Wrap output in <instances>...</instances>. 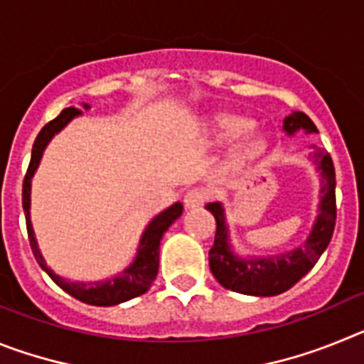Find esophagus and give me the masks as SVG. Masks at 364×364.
<instances>
[{"instance_id": "esophagus-1", "label": "esophagus", "mask_w": 364, "mask_h": 364, "mask_svg": "<svg viewBox=\"0 0 364 364\" xmlns=\"http://www.w3.org/2000/svg\"><path fill=\"white\" fill-rule=\"evenodd\" d=\"M205 200H208V191H205L204 188H193L184 195V205L188 210L198 208V205L204 204Z\"/></svg>"}]
</instances>
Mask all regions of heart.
<instances>
[{
	"mask_svg": "<svg viewBox=\"0 0 364 364\" xmlns=\"http://www.w3.org/2000/svg\"><path fill=\"white\" fill-rule=\"evenodd\" d=\"M252 127V122L240 117H222L220 120H218V134L224 138L239 136V134L246 133V131H250ZM260 149H262V144H260L259 140H253V142L247 144L246 153H260Z\"/></svg>",
	"mask_w": 364,
	"mask_h": 364,
	"instance_id": "heart-1",
	"label": "heart"
}]
</instances>
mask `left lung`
<instances>
[{
	"label": "left lung",
	"mask_w": 364,
	"mask_h": 364,
	"mask_svg": "<svg viewBox=\"0 0 364 364\" xmlns=\"http://www.w3.org/2000/svg\"><path fill=\"white\" fill-rule=\"evenodd\" d=\"M297 129H306L308 133L317 131L314 122L304 112H294L284 120V131L294 134ZM314 160L323 175V198H321V213L317 215L315 226L304 246L290 253H281L268 259L246 260L235 257L228 244V230L224 224V211L218 202H211L205 210L211 211L217 220L215 242L210 250V268L218 282L224 288L237 294L272 297L290 290L297 284L323 255V252L332 240L333 228L337 218L336 204V169L332 156L328 151L317 149Z\"/></svg>",
	"instance_id": "obj_1"
}]
</instances>
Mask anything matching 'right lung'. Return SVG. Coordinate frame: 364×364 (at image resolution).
Here are the masks:
<instances>
[{
    "instance_id": "right-lung-1",
    "label": "right lung",
    "mask_w": 364,
    "mask_h": 364,
    "mask_svg": "<svg viewBox=\"0 0 364 364\" xmlns=\"http://www.w3.org/2000/svg\"><path fill=\"white\" fill-rule=\"evenodd\" d=\"M83 107H89V105H83ZM78 107H67L63 109L60 114H58L54 120H50L49 124L45 125L43 129L40 131V134L34 140V146H32V154L31 162H28L27 173H25L23 178V211H25V220H27V233H28V242H31V250L36 257L38 264L41 266L43 272H47L50 279L56 282L63 291H67L69 295H73L74 299L85 302V304H92V306H114V304H120V302L129 301V299L138 297V295L146 294L149 290V286L153 284V281L156 279V273H159V257H160V240H162L164 233L167 231V228L171 226L173 222L182 215V204L176 202L171 208H167L164 213H160L159 217H154L151 220L149 226L144 231L142 239H140V247H138V255L134 259L133 264L127 269H124L122 275L114 279H109V281H100V282H91V284H85V282H69L65 279L58 277L56 273L45 264L43 257H41L40 250H38L36 237H34V231H32L31 224V213H28V208H31V178L36 171L38 164H40L41 154L43 149L47 147L50 138L54 136V133H58L60 129H63L74 117L80 114Z\"/></svg>"
}]
</instances>
